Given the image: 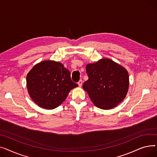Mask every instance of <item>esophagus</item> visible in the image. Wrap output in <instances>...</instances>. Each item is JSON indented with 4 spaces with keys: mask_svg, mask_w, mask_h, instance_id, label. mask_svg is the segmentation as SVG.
Instances as JSON below:
<instances>
[{
    "mask_svg": "<svg viewBox=\"0 0 157 157\" xmlns=\"http://www.w3.org/2000/svg\"><path fill=\"white\" fill-rule=\"evenodd\" d=\"M78 84L79 86H82V84H83V81H82L81 79H80V80L78 82Z\"/></svg>",
    "mask_w": 157,
    "mask_h": 157,
    "instance_id": "1",
    "label": "esophagus"
}]
</instances>
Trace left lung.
<instances>
[{
  "instance_id": "left-lung-1",
  "label": "left lung",
  "mask_w": 157,
  "mask_h": 157,
  "mask_svg": "<svg viewBox=\"0 0 157 157\" xmlns=\"http://www.w3.org/2000/svg\"><path fill=\"white\" fill-rule=\"evenodd\" d=\"M88 79L83 88L97 108L109 109L124 99L128 89L129 77L125 69L110 59L88 64Z\"/></svg>"
}]
</instances>
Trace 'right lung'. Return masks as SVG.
<instances>
[{"label":"right lung","mask_w":157,"mask_h":157,"mask_svg":"<svg viewBox=\"0 0 157 157\" xmlns=\"http://www.w3.org/2000/svg\"><path fill=\"white\" fill-rule=\"evenodd\" d=\"M78 84L71 80L68 69L59 62L43 61L36 65L27 76L29 94L38 105L53 109L67 98Z\"/></svg>","instance_id":"obj_1"}]
</instances>
